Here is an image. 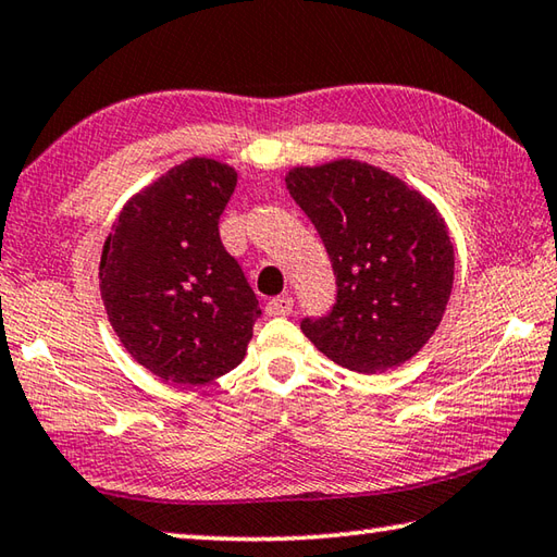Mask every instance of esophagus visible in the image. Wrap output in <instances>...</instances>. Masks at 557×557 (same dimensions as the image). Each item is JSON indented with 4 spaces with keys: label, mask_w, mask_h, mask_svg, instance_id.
Returning <instances> with one entry per match:
<instances>
[{
    "label": "esophagus",
    "mask_w": 557,
    "mask_h": 557,
    "mask_svg": "<svg viewBox=\"0 0 557 557\" xmlns=\"http://www.w3.org/2000/svg\"><path fill=\"white\" fill-rule=\"evenodd\" d=\"M292 309H295V299H292L289 295H282V297H275L268 301V317H287V313H292Z\"/></svg>",
    "instance_id": "esophagus-1"
}]
</instances>
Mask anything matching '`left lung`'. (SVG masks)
Here are the masks:
<instances>
[{
    "label": "left lung",
    "instance_id": "8db88e82",
    "mask_svg": "<svg viewBox=\"0 0 557 557\" xmlns=\"http://www.w3.org/2000/svg\"><path fill=\"white\" fill-rule=\"evenodd\" d=\"M292 199L326 246L338 297L301 331L336 366L362 375L399 368L426 346L446 313L455 252L441 211L362 160L292 168Z\"/></svg>",
    "mask_w": 557,
    "mask_h": 557
}]
</instances>
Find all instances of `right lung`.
<instances>
[{
	"mask_svg": "<svg viewBox=\"0 0 557 557\" xmlns=\"http://www.w3.org/2000/svg\"><path fill=\"white\" fill-rule=\"evenodd\" d=\"M238 173L189 158L131 197L104 240L99 292L111 329L156 377L207 384L246 358L258 299L219 238Z\"/></svg>",
	"mask_w": 557,
	"mask_h": 557,
	"instance_id": "right-lung-1",
	"label": "right lung"
}]
</instances>
